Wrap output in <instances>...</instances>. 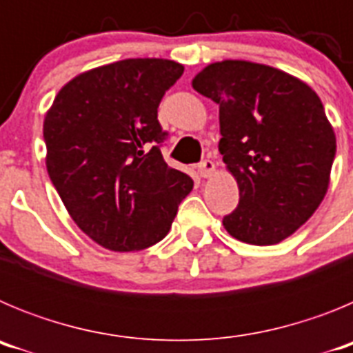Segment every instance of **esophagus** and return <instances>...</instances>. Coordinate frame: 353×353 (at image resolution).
Masks as SVG:
<instances>
[{"instance_id": "esophagus-1", "label": "esophagus", "mask_w": 353, "mask_h": 353, "mask_svg": "<svg viewBox=\"0 0 353 353\" xmlns=\"http://www.w3.org/2000/svg\"><path fill=\"white\" fill-rule=\"evenodd\" d=\"M196 171H198V174L201 179H208V176L214 173V162L208 161V159L207 161H201L198 166H196Z\"/></svg>"}]
</instances>
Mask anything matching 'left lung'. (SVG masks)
<instances>
[{
    "mask_svg": "<svg viewBox=\"0 0 353 353\" xmlns=\"http://www.w3.org/2000/svg\"><path fill=\"white\" fill-rule=\"evenodd\" d=\"M192 88L219 104V152L239 183L226 232L245 244H279L329 189L336 136L320 97L279 68L244 60L210 63Z\"/></svg>",
    "mask_w": 353,
    "mask_h": 353,
    "instance_id": "1",
    "label": "left lung"
}]
</instances>
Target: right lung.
Listing matches in <instances>:
<instances>
[{
  "mask_svg": "<svg viewBox=\"0 0 353 353\" xmlns=\"http://www.w3.org/2000/svg\"><path fill=\"white\" fill-rule=\"evenodd\" d=\"M183 65L130 58L83 72L43 120L46 166L74 223L111 251H141L170 232L192 179L162 159V97Z\"/></svg>",
  "mask_w": 353,
  "mask_h": 353,
  "instance_id": "1",
  "label": "right lung"
}]
</instances>
